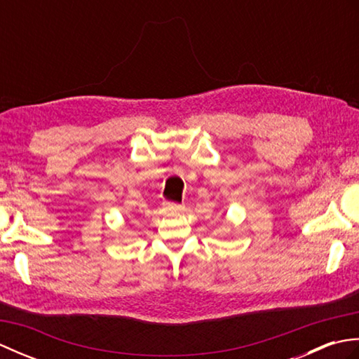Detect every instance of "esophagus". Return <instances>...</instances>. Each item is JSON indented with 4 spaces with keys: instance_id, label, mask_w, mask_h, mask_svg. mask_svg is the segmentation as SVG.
<instances>
[{
    "instance_id": "obj_1",
    "label": "esophagus",
    "mask_w": 359,
    "mask_h": 359,
    "mask_svg": "<svg viewBox=\"0 0 359 359\" xmlns=\"http://www.w3.org/2000/svg\"><path fill=\"white\" fill-rule=\"evenodd\" d=\"M163 207H165L168 211H182V210H184V205L174 203V202H165Z\"/></svg>"
}]
</instances>
